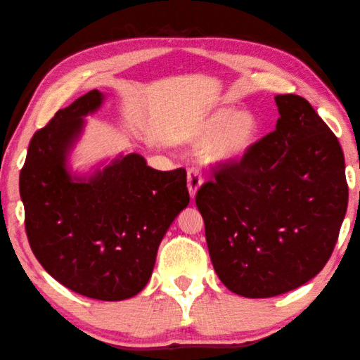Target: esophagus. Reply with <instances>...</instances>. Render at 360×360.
<instances>
[{
  "label": "esophagus",
  "mask_w": 360,
  "mask_h": 360,
  "mask_svg": "<svg viewBox=\"0 0 360 360\" xmlns=\"http://www.w3.org/2000/svg\"><path fill=\"white\" fill-rule=\"evenodd\" d=\"M201 184H202V179H201V174L198 169H188L187 188H188V193H191V198H195V195H197Z\"/></svg>",
  "instance_id": "1"
}]
</instances>
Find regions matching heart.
<instances>
[{"label": "heart", "mask_w": 360, "mask_h": 360, "mask_svg": "<svg viewBox=\"0 0 360 360\" xmlns=\"http://www.w3.org/2000/svg\"><path fill=\"white\" fill-rule=\"evenodd\" d=\"M261 126L252 110L219 108L209 115L195 130L192 143L206 149L209 162L230 165L243 160L259 139Z\"/></svg>", "instance_id": "1"}]
</instances>
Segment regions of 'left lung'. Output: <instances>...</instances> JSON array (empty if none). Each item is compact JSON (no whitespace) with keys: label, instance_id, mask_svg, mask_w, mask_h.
I'll return each mask as SVG.
<instances>
[{"label":"left lung","instance_id":"obj_1","mask_svg":"<svg viewBox=\"0 0 360 360\" xmlns=\"http://www.w3.org/2000/svg\"><path fill=\"white\" fill-rule=\"evenodd\" d=\"M280 117L243 160L195 197L212 266L228 290L272 297L296 290L334 252L348 207L345 155L304 97L276 96Z\"/></svg>","mask_w":360,"mask_h":360}]
</instances>
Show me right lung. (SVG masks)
Here are the masks:
<instances>
[{
    "instance_id": "add662e5",
    "label": "right lung",
    "mask_w": 360,
    "mask_h": 360,
    "mask_svg": "<svg viewBox=\"0 0 360 360\" xmlns=\"http://www.w3.org/2000/svg\"><path fill=\"white\" fill-rule=\"evenodd\" d=\"M103 99L89 91L32 135L20 197L26 236L44 269L82 296L124 300L149 282L162 239L191 197L184 168L159 172L136 153L88 176L70 173L83 117Z\"/></svg>"
}]
</instances>
